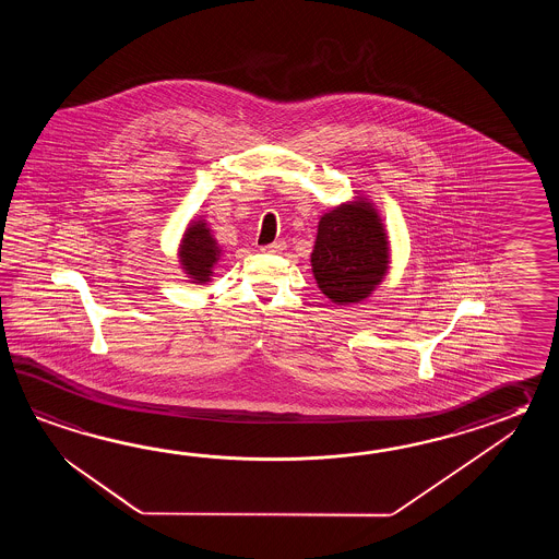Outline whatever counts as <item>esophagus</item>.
<instances>
[{
	"mask_svg": "<svg viewBox=\"0 0 559 559\" xmlns=\"http://www.w3.org/2000/svg\"><path fill=\"white\" fill-rule=\"evenodd\" d=\"M284 241H274V243H267V246H262V251L263 253H280V251L284 250Z\"/></svg>",
	"mask_w": 559,
	"mask_h": 559,
	"instance_id": "1",
	"label": "esophagus"
}]
</instances>
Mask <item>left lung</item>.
Returning a JSON list of instances; mask_svg holds the SVG:
<instances>
[{"label":"left lung","instance_id":"left-lung-1","mask_svg":"<svg viewBox=\"0 0 559 559\" xmlns=\"http://www.w3.org/2000/svg\"><path fill=\"white\" fill-rule=\"evenodd\" d=\"M388 239L369 203H345L323 215L311 265L321 292L335 304H357L388 272Z\"/></svg>","mask_w":559,"mask_h":559}]
</instances>
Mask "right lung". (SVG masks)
Here are the masks:
<instances>
[{"label":"right lung","mask_w":559,"mask_h":559,"mask_svg":"<svg viewBox=\"0 0 559 559\" xmlns=\"http://www.w3.org/2000/svg\"><path fill=\"white\" fill-rule=\"evenodd\" d=\"M217 255L219 248L207 226L203 222L191 224L179 248V262L190 274L191 280H195V284H203L210 280Z\"/></svg>","instance_id":"obj_1"}]
</instances>
